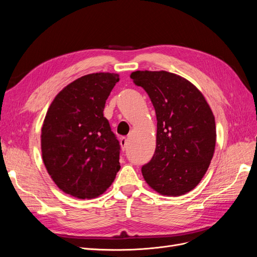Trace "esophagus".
<instances>
[{
	"mask_svg": "<svg viewBox=\"0 0 257 257\" xmlns=\"http://www.w3.org/2000/svg\"><path fill=\"white\" fill-rule=\"evenodd\" d=\"M120 145L122 147V150H125L127 147V139L125 137H121L120 138Z\"/></svg>",
	"mask_w": 257,
	"mask_h": 257,
	"instance_id": "34e87169",
	"label": "esophagus"
}]
</instances>
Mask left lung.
<instances>
[{"instance_id": "8db88e82", "label": "left lung", "mask_w": 257, "mask_h": 257, "mask_svg": "<svg viewBox=\"0 0 257 257\" xmlns=\"http://www.w3.org/2000/svg\"><path fill=\"white\" fill-rule=\"evenodd\" d=\"M131 78L148 93L158 120L155 152L142 167L145 180L162 195H183L200 182L213 157L216 131L211 108L181 76L136 71Z\"/></svg>"}]
</instances>
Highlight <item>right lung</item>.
Segmentation results:
<instances>
[{
    "mask_svg": "<svg viewBox=\"0 0 257 257\" xmlns=\"http://www.w3.org/2000/svg\"><path fill=\"white\" fill-rule=\"evenodd\" d=\"M118 81L113 73L82 76L54 97L45 116L44 164L58 188L74 197L99 196L120 169V144L103 113Z\"/></svg>",
    "mask_w": 257,
    "mask_h": 257,
    "instance_id": "right-lung-1",
    "label": "right lung"
}]
</instances>
